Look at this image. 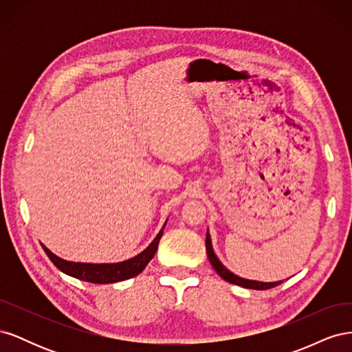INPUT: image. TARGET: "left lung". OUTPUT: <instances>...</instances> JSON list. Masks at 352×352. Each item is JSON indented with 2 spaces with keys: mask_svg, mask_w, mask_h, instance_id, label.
Masks as SVG:
<instances>
[{
  "mask_svg": "<svg viewBox=\"0 0 352 352\" xmlns=\"http://www.w3.org/2000/svg\"><path fill=\"white\" fill-rule=\"evenodd\" d=\"M206 250H207V255H208V260L212 265V269L217 272V274L220 276L221 279H225L229 283L233 285H238L242 287H247V289H257V291H264V289H270V287H274L282 283V280L279 282H258V280H248V279H242L239 276L233 274L230 270H228L225 265L221 264V261L217 258V255L212 250V245H211V238H210V233L207 232V236H206Z\"/></svg>",
  "mask_w": 352,
  "mask_h": 352,
  "instance_id": "1",
  "label": "left lung"
}]
</instances>
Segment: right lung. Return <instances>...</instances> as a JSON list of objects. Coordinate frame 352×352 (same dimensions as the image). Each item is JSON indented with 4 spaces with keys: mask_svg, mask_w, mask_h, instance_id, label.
<instances>
[{
    "mask_svg": "<svg viewBox=\"0 0 352 352\" xmlns=\"http://www.w3.org/2000/svg\"><path fill=\"white\" fill-rule=\"evenodd\" d=\"M167 223V221H166ZM162 228V230L158 232V235L155 239L148 245V248L144 250L141 254L135 255L133 258H129L122 263H113V264H89V263H74V261H67L57 257L56 254H52L47 247H44V251L50 257V260L54 263L56 267L61 270L63 273H66L72 278H76L85 282H91V283H116V282H122L126 279L135 278V276L140 274L145 267L146 264L151 261L154 257V254L158 248V242L163 236V230L166 228Z\"/></svg>",
    "mask_w": 352,
    "mask_h": 352,
    "instance_id": "right-lung-1",
    "label": "right lung"
}]
</instances>
